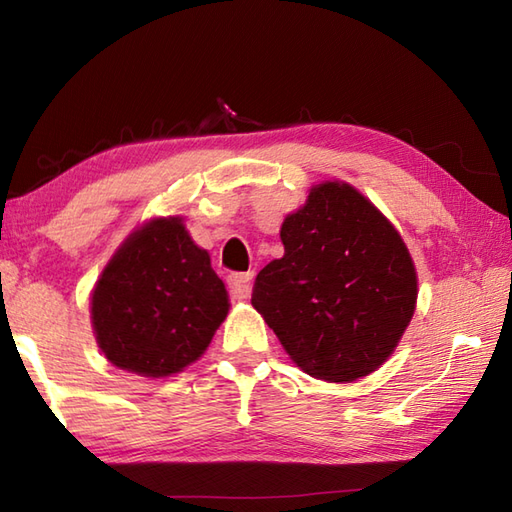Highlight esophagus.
<instances>
[{
  "label": "esophagus",
  "instance_id": "obj_1",
  "mask_svg": "<svg viewBox=\"0 0 512 512\" xmlns=\"http://www.w3.org/2000/svg\"><path fill=\"white\" fill-rule=\"evenodd\" d=\"M228 289L234 297H249V293H252V273H232V276H228Z\"/></svg>",
  "mask_w": 512,
  "mask_h": 512
}]
</instances>
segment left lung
Here are the masks:
<instances>
[{
    "instance_id": "left-lung-1",
    "label": "left lung",
    "mask_w": 512,
    "mask_h": 512,
    "mask_svg": "<svg viewBox=\"0 0 512 512\" xmlns=\"http://www.w3.org/2000/svg\"><path fill=\"white\" fill-rule=\"evenodd\" d=\"M280 239L284 256L256 276L254 308L308 376H369L415 313L417 271L400 232L354 186L323 182Z\"/></svg>"
}]
</instances>
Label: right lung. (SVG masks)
<instances>
[{
  "instance_id": "add662e5",
  "label": "right lung",
  "mask_w": 512,
  "mask_h": 512,
  "mask_svg": "<svg viewBox=\"0 0 512 512\" xmlns=\"http://www.w3.org/2000/svg\"><path fill=\"white\" fill-rule=\"evenodd\" d=\"M228 291L180 217L132 232L99 276L91 319L99 350L145 378L182 371L228 315Z\"/></svg>"
}]
</instances>
